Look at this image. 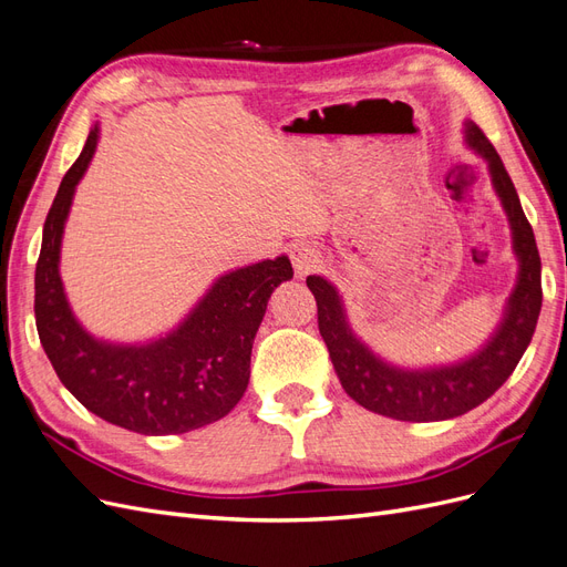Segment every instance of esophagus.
Here are the masks:
<instances>
[{
  "label": "esophagus",
  "instance_id": "34e87169",
  "mask_svg": "<svg viewBox=\"0 0 567 567\" xmlns=\"http://www.w3.org/2000/svg\"><path fill=\"white\" fill-rule=\"evenodd\" d=\"M290 262H293V269L300 279L310 277V274L319 271L323 265L321 252L310 244H298L293 250H290Z\"/></svg>",
  "mask_w": 567,
  "mask_h": 567
}]
</instances>
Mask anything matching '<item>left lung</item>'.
Here are the masks:
<instances>
[{
	"instance_id": "left-lung-1",
	"label": "left lung",
	"mask_w": 567,
	"mask_h": 567,
	"mask_svg": "<svg viewBox=\"0 0 567 567\" xmlns=\"http://www.w3.org/2000/svg\"><path fill=\"white\" fill-rule=\"evenodd\" d=\"M466 142L489 165L492 184L502 198L518 255V284L508 298L504 321L483 350L452 367L398 369L375 357L348 326L338 290L321 277H307L317 300L319 333L329 348L333 369L350 398L373 414L398 421H444L466 414L499 390L525 354L542 310V260L529 221L523 213L499 153L485 132L466 123Z\"/></svg>"
}]
</instances>
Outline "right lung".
<instances>
[{"label":"right lung","instance_id":"add662e5","mask_svg":"<svg viewBox=\"0 0 567 567\" xmlns=\"http://www.w3.org/2000/svg\"><path fill=\"white\" fill-rule=\"evenodd\" d=\"M99 142L87 136L51 203L35 269L40 342L61 383L92 414L142 435H177L227 416L250 379L252 340L271 290L293 279L286 255L219 277L173 333L113 346L82 329L65 300L59 255L75 186Z\"/></svg>","mask_w":567,"mask_h":567}]
</instances>
